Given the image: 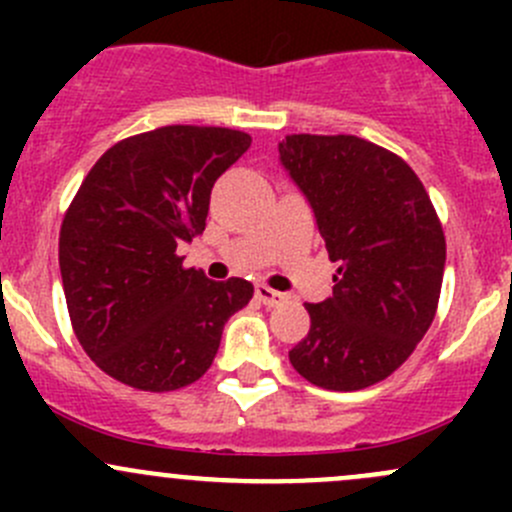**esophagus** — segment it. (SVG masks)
I'll list each match as a JSON object with an SVG mask.
<instances>
[{
    "label": "esophagus",
    "mask_w": 512,
    "mask_h": 512,
    "mask_svg": "<svg viewBox=\"0 0 512 512\" xmlns=\"http://www.w3.org/2000/svg\"><path fill=\"white\" fill-rule=\"evenodd\" d=\"M255 297L260 299L262 304H265V307H277V304H282L285 302V294L282 292H275V289L272 287H267V285H257L255 287Z\"/></svg>",
    "instance_id": "1"
}]
</instances>
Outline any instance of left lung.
Instances as JSON below:
<instances>
[{"label": "left lung", "instance_id": "obj_1", "mask_svg": "<svg viewBox=\"0 0 512 512\" xmlns=\"http://www.w3.org/2000/svg\"><path fill=\"white\" fill-rule=\"evenodd\" d=\"M280 158L339 262L332 297L307 304L309 332L289 361L329 391L379 384L436 317L446 265L436 208L404 158L364 138L292 133Z\"/></svg>", "mask_w": 512, "mask_h": 512}]
</instances>
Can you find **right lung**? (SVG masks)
<instances>
[{
    "instance_id": "add662e5",
    "label": "right lung",
    "mask_w": 512,
    "mask_h": 512,
    "mask_svg": "<svg viewBox=\"0 0 512 512\" xmlns=\"http://www.w3.org/2000/svg\"><path fill=\"white\" fill-rule=\"evenodd\" d=\"M250 143L218 126L138 133L108 148L71 200L59 232L71 327L121 384L160 394L198 381L225 322L252 299L247 280L213 282L178 255L205 230L215 180Z\"/></svg>"
}]
</instances>
